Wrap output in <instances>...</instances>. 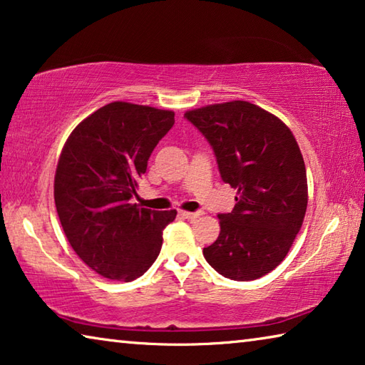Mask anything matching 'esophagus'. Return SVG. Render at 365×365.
<instances>
[{"label":"esophagus","instance_id":"obj_1","mask_svg":"<svg viewBox=\"0 0 365 365\" xmlns=\"http://www.w3.org/2000/svg\"><path fill=\"white\" fill-rule=\"evenodd\" d=\"M182 215L185 219H188V220H195V219H197L201 215V212H188V211H182Z\"/></svg>","mask_w":365,"mask_h":365}]
</instances>
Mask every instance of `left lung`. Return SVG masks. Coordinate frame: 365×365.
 <instances>
[{
    "instance_id": "left-lung-1",
    "label": "left lung",
    "mask_w": 365,
    "mask_h": 365,
    "mask_svg": "<svg viewBox=\"0 0 365 365\" xmlns=\"http://www.w3.org/2000/svg\"><path fill=\"white\" fill-rule=\"evenodd\" d=\"M185 117L211 145L222 180L237 188V205L219 214V238L202 255L227 279L256 280L285 259L304 220L299 146L279 117L248 101L211 104Z\"/></svg>"
}]
</instances>
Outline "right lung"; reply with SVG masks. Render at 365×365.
Listing matches in <instances>:
<instances>
[{
	"mask_svg": "<svg viewBox=\"0 0 365 365\" xmlns=\"http://www.w3.org/2000/svg\"><path fill=\"white\" fill-rule=\"evenodd\" d=\"M172 110L114 101L73 128L54 175V202L72 250L109 280L132 282L160 252L163 230L177 211L133 202Z\"/></svg>",
	"mask_w": 365,
	"mask_h": 365,
	"instance_id": "right-lung-1",
	"label": "right lung"
}]
</instances>
